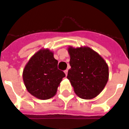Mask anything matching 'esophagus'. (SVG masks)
<instances>
[{
  "label": "esophagus",
  "instance_id": "1",
  "mask_svg": "<svg viewBox=\"0 0 129 129\" xmlns=\"http://www.w3.org/2000/svg\"><path fill=\"white\" fill-rule=\"evenodd\" d=\"M68 70H66L64 71V72H65V74H66V75H68Z\"/></svg>",
  "mask_w": 129,
  "mask_h": 129
}]
</instances>
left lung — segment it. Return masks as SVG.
Here are the masks:
<instances>
[{"mask_svg": "<svg viewBox=\"0 0 129 129\" xmlns=\"http://www.w3.org/2000/svg\"><path fill=\"white\" fill-rule=\"evenodd\" d=\"M70 55L67 78L76 94L83 99L98 96L108 80V67L100 55L89 47H69Z\"/></svg>", "mask_w": 129, "mask_h": 129, "instance_id": "8db88e82", "label": "left lung"}]
</instances>
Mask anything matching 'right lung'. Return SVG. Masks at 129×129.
Returning a JSON list of instances; mask_svg holds the SVG:
<instances>
[{"label": "right lung", "mask_w": 129, "mask_h": 129, "mask_svg": "<svg viewBox=\"0 0 129 129\" xmlns=\"http://www.w3.org/2000/svg\"><path fill=\"white\" fill-rule=\"evenodd\" d=\"M58 61L49 49L40 50L33 55L23 70V78L28 92L41 100L49 99L66 76L57 68Z\"/></svg>", "instance_id": "right-lung-1"}]
</instances>
